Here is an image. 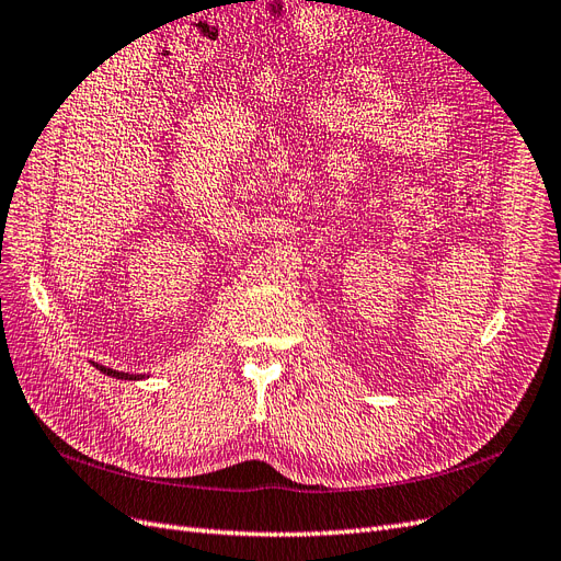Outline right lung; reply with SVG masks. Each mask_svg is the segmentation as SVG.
Listing matches in <instances>:
<instances>
[{
    "label": "right lung",
    "mask_w": 561,
    "mask_h": 561,
    "mask_svg": "<svg viewBox=\"0 0 561 561\" xmlns=\"http://www.w3.org/2000/svg\"><path fill=\"white\" fill-rule=\"evenodd\" d=\"M93 367L103 371V375L114 377V379H122V381H140V379H147L145 375H128V371H118V369H112V367H105V365H98V363H93Z\"/></svg>",
    "instance_id": "add662e5"
}]
</instances>
